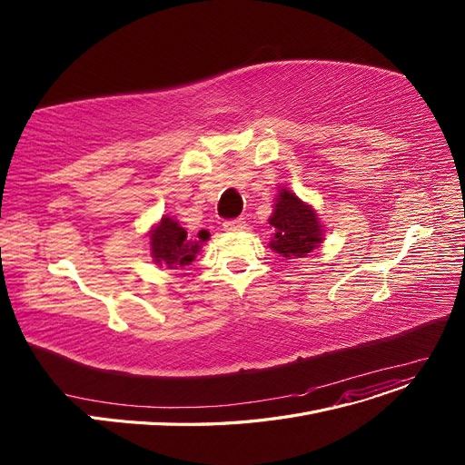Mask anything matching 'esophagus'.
<instances>
[{
  "label": "esophagus",
  "mask_w": 465,
  "mask_h": 465,
  "mask_svg": "<svg viewBox=\"0 0 465 465\" xmlns=\"http://www.w3.org/2000/svg\"><path fill=\"white\" fill-rule=\"evenodd\" d=\"M223 226L226 232H241L247 228V223H245V218H232V220H226Z\"/></svg>",
  "instance_id": "34e87169"
}]
</instances>
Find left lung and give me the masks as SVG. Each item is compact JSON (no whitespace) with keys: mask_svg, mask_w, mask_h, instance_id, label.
<instances>
[{"mask_svg":"<svg viewBox=\"0 0 465 465\" xmlns=\"http://www.w3.org/2000/svg\"><path fill=\"white\" fill-rule=\"evenodd\" d=\"M270 224L277 228L270 245L284 258H305L322 241V230L314 211L290 190L281 192Z\"/></svg>","mask_w":465,"mask_h":465,"instance_id":"left-lung-1","label":"left lung"}]
</instances>
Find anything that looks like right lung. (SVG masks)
<instances>
[{"instance_id": "add662e5", "label": "right lung", "mask_w": 465, "mask_h": 465, "mask_svg": "<svg viewBox=\"0 0 465 465\" xmlns=\"http://www.w3.org/2000/svg\"><path fill=\"white\" fill-rule=\"evenodd\" d=\"M151 247L156 263L175 270L177 265H188L200 252L202 245L200 241H190L184 228H181L175 220L165 216L162 218L160 226L153 230Z\"/></svg>"}]
</instances>
